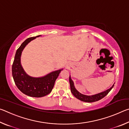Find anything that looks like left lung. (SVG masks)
I'll return each instance as SVG.
<instances>
[{
  "label": "left lung",
  "mask_w": 129,
  "mask_h": 129,
  "mask_svg": "<svg viewBox=\"0 0 129 129\" xmlns=\"http://www.w3.org/2000/svg\"><path fill=\"white\" fill-rule=\"evenodd\" d=\"M69 83H70V86H71V90L72 93L73 94V95L75 96L76 98H77V99L81 100V101L86 102H95L100 100L102 99H103L104 97L108 94L109 93L112 89L113 88L114 85L113 84V85L111 87L110 89H108L105 91H103V92L96 94L94 95H86L82 94L80 93V92L76 90L75 86H74V83L73 81L72 80L71 77H69Z\"/></svg>",
  "instance_id": "left-lung-1"
}]
</instances>
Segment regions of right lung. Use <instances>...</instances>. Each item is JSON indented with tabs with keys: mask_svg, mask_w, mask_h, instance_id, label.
Returning <instances> with one entry per match:
<instances>
[{
	"mask_svg": "<svg viewBox=\"0 0 129 129\" xmlns=\"http://www.w3.org/2000/svg\"><path fill=\"white\" fill-rule=\"evenodd\" d=\"M40 36L28 38L21 44L17 49L12 67L13 78L17 88L23 93L33 97H42L51 93L56 80L62 70L52 72L44 77L38 78L30 77L24 71L20 63L21 52L30 41Z\"/></svg>",
	"mask_w": 129,
	"mask_h": 129,
	"instance_id": "1",
	"label": "right lung"
}]
</instances>
